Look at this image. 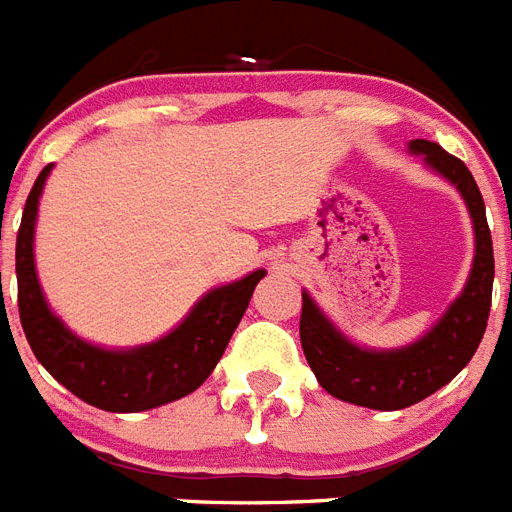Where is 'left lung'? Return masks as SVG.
Instances as JSON below:
<instances>
[{
  "label": "left lung",
  "instance_id": "1",
  "mask_svg": "<svg viewBox=\"0 0 512 512\" xmlns=\"http://www.w3.org/2000/svg\"><path fill=\"white\" fill-rule=\"evenodd\" d=\"M412 153L425 155L431 169L463 192L476 230V259L463 296L418 343L399 351H367L349 343L304 293L301 349L327 394L370 410H404L447 386L476 354L492 306L494 251L486 208L476 179L460 158L428 140H412Z\"/></svg>",
  "mask_w": 512,
  "mask_h": 512
}]
</instances>
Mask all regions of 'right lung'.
Here are the masks:
<instances>
[{
    "label": "right lung",
    "instance_id": "add662e5",
    "mask_svg": "<svg viewBox=\"0 0 512 512\" xmlns=\"http://www.w3.org/2000/svg\"><path fill=\"white\" fill-rule=\"evenodd\" d=\"M52 166H44L28 192L18 243H15V275H18V312L28 346L36 359L60 380L71 394L92 407L108 412H142L192 394L214 372L222 359L237 322L243 320L253 288L264 269L243 280L211 290L195 304L187 320L161 341L132 351H105L79 341L71 330L47 309L34 269L36 206L44 179ZM2 290V272H0Z\"/></svg>",
    "mask_w": 512,
    "mask_h": 512
}]
</instances>
